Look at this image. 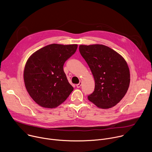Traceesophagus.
<instances>
[{"label":"esophagus","mask_w":152,"mask_h":152,"mask_svg":"<svg viewBox=\"0 0 152 152\" xmlns=\"http://www.w3.org/2000/svg\"><path fill=\"white\" fill-rule=\"evenodd\" d=\"M81 85H82V82H80L79 83L76 84L77 88H80V86H81Z\"/></svg>","instance_id":"1"}]
</instances>
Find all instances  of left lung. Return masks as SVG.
Listing matches in <instances>:
<instances>
[{
    "mask_svg": "<svg viewBox=\"0 0 152 152\" xmlns=\"http://www.w3.org/2000/svg\"><path fill=\"white\" fill-rule=\"evenodd\" d=\"M79 52L92 72L95 88L88 99L102 109L116 105L129 86L130 72L125 59L102 45H80Z\"/></svg>",
    "mask_w": 152,
    "mask_h": 152,
    "instance_id": "obj_1",
    "label": "left lung"
}]
</instances>
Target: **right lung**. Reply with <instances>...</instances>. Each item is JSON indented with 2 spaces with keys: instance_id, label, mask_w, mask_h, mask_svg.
<instances>
[{
  "instance_id": "obj_1",
  "label": "right lung",
  "mask_w": 152,
  "mask_h": 152,
  "mask_svg": "<svg viewBox=\"0 0 152 152\" xmlns=\"http://www.w3.org/2000/svg\"><path fill=\"white\" fill-rule=\"evenodd\" d=\"M77 45L52 44L34 53L28 59L23 77L26 88L39 106L53 108L62 103L73 90L63 69L76 51Z\"/></svg>"
}]
</instances>
